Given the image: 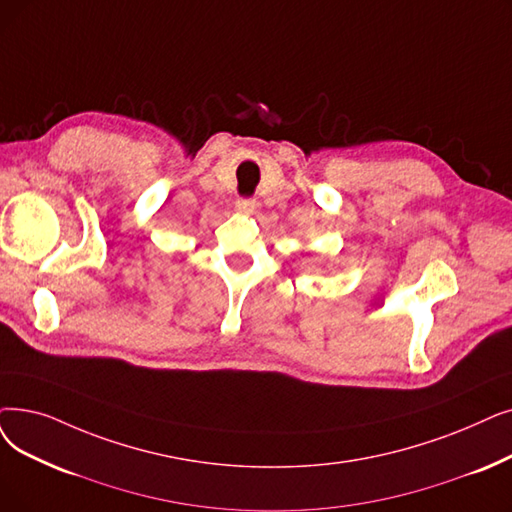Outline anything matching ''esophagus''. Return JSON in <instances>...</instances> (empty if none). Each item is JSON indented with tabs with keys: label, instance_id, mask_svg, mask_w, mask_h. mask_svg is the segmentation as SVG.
Returning <instances> with one entry per match:
<instances>
[{
	"label": "esophagus",
	"instance_id": "1",
	"mask_svg": "<svg viewBox=\"0 0 512 512\" xmlns=\"http://www.w3.org/2000/svg\"><path fill=\"white\" fill-rule=\"evenodd\" d=\"M255 201H251V198H238V201L234 203V209L242 215H251L255 211Z\"/></svg>",
	"mask_w": 512,
	"mask_h": 512
}]
</instances>
